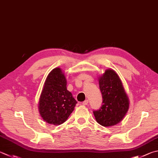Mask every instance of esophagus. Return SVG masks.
Returning a JSON list of instances; mask_svg holds the SVG:
<instances>
[{"label": "esophagus", "instance_id": "obj_1", "mask_svg": "<svg viewBox=\"0 0 158 158\" xmlns=\"http://www.w3.org/2000/svg\"><path fill=\"white\" fill-rule=\"evenodd\" d=\"M88 100H85V101L82 103V104L84 105V106L88 105Z\"/></svg>", "mask_w": 158, "mask_h": 158}]
</instances>
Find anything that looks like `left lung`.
<instances>
[{
	"mask_svg": "<svg viewBox=\"0 0 158 158\" xmlns=\"http://www.w3.org/2000/svg\"><path fill=\"white\" fill-rule=\"evenodd\" d=\"M100 90L102 94V105L94 110L96 121L103 127H112L124 118L129 108V100L122 82L116 72L108 69L99 77Z\"/></svg>",
	"mask_w": 158,
	"mask_h": 158,
	"instance_id": "left-lung-1",
	"label": "left lung"
}]
</instances>
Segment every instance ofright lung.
<instances>
[{"mask_svg":"<svg viewBox=\"0 0 158 158\" xmlns=\"http://www.w3.org/2000/svg\"><path fill=\"white\" fill-rule=\"evenodd\" d=\"M66 85L65 74L59 68L52 70L45 79L38 108L43 119L48 124H63L74 110L77 102Z\"/></svg>","mask_w":158,"mask_h":158,"instance_id":"obj_1","label":"right lung"}]
</instances>
